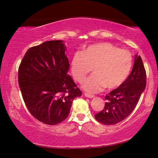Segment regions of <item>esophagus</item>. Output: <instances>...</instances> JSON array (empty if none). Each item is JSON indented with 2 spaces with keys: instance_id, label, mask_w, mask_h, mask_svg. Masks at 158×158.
Returning a JSON list of instances; mask_svg holds the SVG:
<instances>
[{
  "instance_id": "esophagus-1",
  "label": "esophagus",
  "mask_w": 158,
  "mask_h": 158,
  "mask_svg": "<svg viewBox=\"0 0 158 158\" xmlns=\"http://www.w3.org/2000/svg\"><path fill=\"white\" fill-rule=\"evenodd\" d=\"M85 96L86 98H94V96L93 95V94H87V93H85Z\"/></svg>"
}]
</instances>
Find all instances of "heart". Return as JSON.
<instances>
[{
	"label": "heart",
	"mask_w": 158,
	"mask_h": 158,
	"mask_svg": "<svg viewBox=\"0 0 158 158\" xmlns=\"http://www.w3.org/2000/svg\"><path fill=\"white\" fill-rule=\"evenodd\" d=\"M132 64L128 51L108 42L89 45L82 53H75L71 60L72 74L77 82H81L93 67L94 74L82 83V88L91 93L100 92L104 87L110 90L117 88L127 80Z\"/></svg>",
	"instance_id": "obj_1"
}]
</instances>
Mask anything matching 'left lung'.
I'll return each instance as SVG.
<instances>
[{"label": "left lung", "mask_w": 158, "mask_h": 158, "mask_svg": "<svg viewBox=\"0 0 158 158\" xmlns=\"http://www.w3.org/2000/svg\"><path fill=\"white\" fill-rule=\"evenodd\" d=\"M146 86V73L140 56L135 55L132 71L119 87L105 96L102 111L94 115L105 125H114L128 117L136 106Z\"/></svg>", "instance_id": "obj_1"}]
</instances>
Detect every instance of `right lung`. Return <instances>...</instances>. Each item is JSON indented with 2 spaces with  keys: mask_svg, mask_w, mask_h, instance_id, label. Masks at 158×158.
<instances>
[{
  "mask_svg": "<svg viewBox=\"0 0 158 158\" xmlns=\"http://www.w3.org/2000/svg\"><path fill=\"white\" fill-rule=\"evenodd\" d=\"M65 51L64 41H47L29 48L19 67L18 83L27 107L48 125L67 118L73 99L82 95L68 74Z\"/></svg>",
  "mask_w": 158,
  "mask_h": 158,
  "instance_id": "1",
  "label": "right lung"
}]
</instances>
